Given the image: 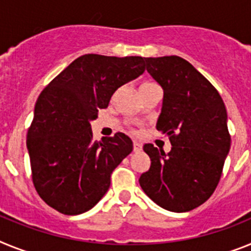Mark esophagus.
<instances>
[{
	"label": "esophagus",
	"mask_w": 251,
	"mask_h": 251,
	"mask_svg": "<svg viewBox=\"0 0 251 251\" xmlns=\"http://www.w3.org/2000/svg\"><path fill=\"white\" fill-rule=\"evenodd\" d=\"M143 149V144L139 143V141H134V150L135 151H140Z\"/></svg>",
	"instance_id": "1"
}]
</instances>
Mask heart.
<instances>
[{"label": "heart", "mask_w": 251, "mask_h": 251, "mask_svg": "<svg viewBox=\"0 0 251 251\" xmlns=\"http://www.w3.org/2000/svg\"><path fill=\"white\" fill-rule=\"evenodd\" d=\"M144 84H148V83H144Z\"/></svg>", "instance_id": "b5f03b06"}]
</instances>
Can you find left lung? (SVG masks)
<instances>
[{"label": "left lung", "mask_w": 251, "mask_h": 251, "mask_svg": "<svg viewBox=\"0 0 251 251\" xmlns=\"http://www.w3.org/2000/svg\"><path fill=\"white\" fill-rule=\"evenodd\" d=\"M147 71L163 89L156 128L173 145L165 154L152 144L151 160L139 183L145 195L172 212H188L211 197L230 151L227 112L215 87L180 56L145 58Z\"/></svg>", "instance_id": "1"}]
</instances>
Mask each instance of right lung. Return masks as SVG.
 I'll list each match as a JSON object with an SVG mask.
<instances>
[{
	"label": "right lung",
	"mask_w": 251,
	"mask_h": 251,
	"mask_svg": "<svg viewBox=\"0 0 251 251\" xmlns=\"http://www.w3.org/2000/svg\"><path fill=\"white\" fill-rule=\"evenodd\" d=\"M144 72L143 56L86 54L39 96L26 145L36 192L54 210L79 215L106 195L112 172L132 151V140L117 132L93 141L91 123L117 88Z\"/></svg>",
	"instance_id": "add662e5"
}]
</instances>
